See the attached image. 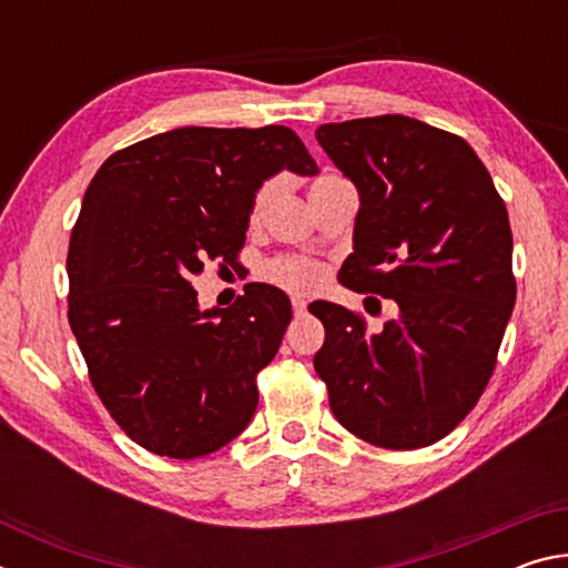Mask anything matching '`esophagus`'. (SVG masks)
Returning a JSON list of instances; mask_svg holds the SVG:
<instances>
[{"instance_id": "esophagus-1", "label": "esophagus", "mask_w": 568, "mask_h": 568, "mask_svg": "<svg viewBox=\"0 0 568 568\" xmlns=\"http://www.w3.org/2000/svg\"><path fill=\"white\" fill-rule=\"evenodd\" d=\"M305 307H307V303L303 301V297H293V313L295 315H303Z\"/></svg>"}]
</instances>
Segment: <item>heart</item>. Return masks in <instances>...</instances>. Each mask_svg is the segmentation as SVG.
I'll list each match as a JSON object with an SVG mask.
<instances>
[{
  "mask_svg": "<svg viewBox=\"0 0 568 568\" xmlns=\"http://www.w3.org/2000/svg\"><path fill=\"white\" fill-rule=\"evenodd\" d=\"M338 180H343V178L323 175L313 182L311 192L323 187V185H331V182H338ZM275 192H277V180H265L263 185L255 190L253 200H250V210H247L250 223H261L263 215L267 213V207H271V203H273ZM263 277H267V281L275 285L285 287V291L307 293L323 281V267L318 263L307 261V257H301V255H277V257H273V261H267L263 265Z\"/></svg>",
  "mask_w": 568,
  "mask_h": 568,
  "instance_id": "obj_1",
  "label": "heart"
}]
</instances>
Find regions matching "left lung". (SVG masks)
Here are the masks:
<instances>
[{
    "mask_svg": "<svg viewBox=\"0 0 568 568\" xmlns=\"http://www.w3.org/2000/svg\"><path fill=\"white\" fill-rule=\"evenodd\" d=\"M315 138L361 195L341 283L398 311L371 333L343 305H311L325 328L315 373L353 436L430 446L496 368L516 303L506 205L464 138L406 114L321 124Z\"/></svg>",
    "mask_w": 568,
    "mask_h": 568,
    "instance_id": "obj_1",
    "label": "left lung"
}]
</instances>
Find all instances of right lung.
I'll return each instance as SVG.
<instances>
[{
  "mask_svg": "<svg viewBox=\"0 0 568 568\" xmlns=\"http://www.w3.org/2000/svg\"><path fill=\"white\" fill-rule=\"evenodd\" d=\"M281 170L318 172L283 124L178 128L114 152L84 192L67 315L104 408L152 454L207 456L253 418L291 301L250 283L230 307L200 311L190 281L205 261H235L250 200Z\"/></svg>",
  "mask_w": 568,
  "mask_h": 568,
  "instance_id": "right-lung-1",
  "label": "right lung"
}]
</instances>
